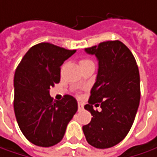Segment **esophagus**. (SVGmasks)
I'll return each mask as SVG.
<instances>
[{
	"instance_id": "34e87169",
	"label": "esophagus",
	"mask_w": 157,
	"mask_h": 157,
	"mask_svg": "<svg viewBox=\"0 0 157 157\" xmlns=\"http://www.w3.org/2000/svg\"><path fill=\"white\" fill-rule=\"evenodd\" d=\"M83 108H84V105L81 103H78V111H81L83 110Z\"/></svg>"
}]
</instances>
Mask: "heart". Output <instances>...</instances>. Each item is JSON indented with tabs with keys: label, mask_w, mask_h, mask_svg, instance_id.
<instances>
[{
	"label": "heart",
	"mask_w": 157,
	"mask_h": 157,
	"mask_svg": "<svg viewBox=\"0 0 157 157\" xmlns=\"http://www.w3.org/2000/svg\"><path fill=\"white\" fill-rule=\"evenodd\" d=\"M90 63H93V62L90 59H87V58H82V59L79 60V65H80L81 68L86 66V65L90 64Z\"/></svg>",
	"instance_id": "heart-1"
}]
</instances>
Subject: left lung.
Listing matches in <instances>:
<instances>
[{
    "instance_id": "left-lung-1",
    "label": "left lung",
    "mask_w": 157,
    "mask_h": 157,
    "mask_svg": "<svg viewBox=\"0 0 157 157\" xmlns=\"http://www.w3.org/2000/svg\"><path fill=\"white\" fill-rule=\"evenodd\" d=\"M85 51L96 56L99 69L85 105L93 118L83 127V132L90 145L111 148L123 140L134 123L141 98L139 70L132 52L119 40ZM94 105H100L101 110H94Z\"/></svg>"
}]
</instances>
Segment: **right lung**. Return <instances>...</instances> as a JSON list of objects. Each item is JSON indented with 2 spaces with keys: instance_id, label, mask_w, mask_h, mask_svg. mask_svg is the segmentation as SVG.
Segmentation results:
<instances>
[{
  "instance_id": "right-lung-1",
  "label": "right lung",
  "mask_w": 157,
  "mask_h": 157,
  "mask_svg": "<svg viewBox=\"0 0 157 157\" xmlns=\"http://www.w3.org/2000/svg\"><path fill=\"white\" fill-rule=\"evenodd\" d=\"M75 52L41 43L28 51L15 70V118L23 136L36 146L51 147L60 142L78 111L72 96L53 101L50 95V88L60 81V66Z\"/></svg>"
}]
</instances>
